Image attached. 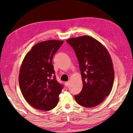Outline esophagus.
Here are the masks:
<instances>
[{
    "mask_svg": "<svg viewBox=\"0 0 133 133\" xmlns=\"http://www.w3.org/2000/svg\"><path fill=\"white\" fill-rule=\"evenodd\" d=\"M69 84H70L69 81H67V82H65V83H64V85H65V86H66V87H67L69 86Z\"/></svg>",
    "mask_w": 133,
    "mask_h": 133,
    "instance_id": "obj_1",
    "label": "esophagus"
}]
</instances>
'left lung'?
<instances>
[{"mask_svg": "<svg viewBox=\"0 0 133 133\" xmlns=\"http://www.w3.org/2000/svg\"><path fill=\"white\" fill-rule=\"evenodd\" d=\"M66 41L76 55L83 83L75 99L84 107H96L112 89L115 73L110 55L102 43L89 36L71 38Z\"/></svg>", "mask_w": 133, "mask_h": 133, "instance_id": "1", "label": "left lung"}]
</instances>
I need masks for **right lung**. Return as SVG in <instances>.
Masks as SVG:
<instances>
[{
  "instance_id": "right-lung-1",
  "label": "right lung",
  "mask_w": 133,
  "mask_h": 133,
  "mask_svg": "<svg viewBox=\"0 0 133 133\" xmlns=\"http://www.w3.org/2000/svg\"><path fill=\"white\" fill-rule=\"evenodd\" d=\"M62 41L48 40L35 45L24 59L18 76L24 98L37 109L48 111L56 107L63 86L57 81L52 59Z\"/></svg>"
}]
</instances>
